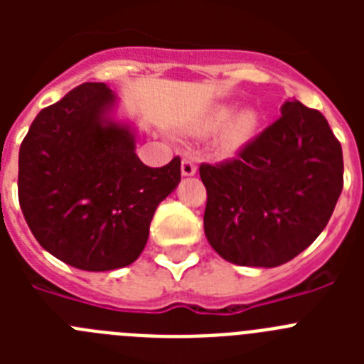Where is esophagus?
Instances as JSON below:
<instances>
[{
  "label": "esophagus",
  "instance_id": "1",
  "mask_svg": "<svg viewBox=\"0 0 364 364\" xmlns=\"http://www.w3.org/2000/svg\"><path fill=\"white\" fill-rule=\"evenodd\" d=\"M180 171H182V176H193L197 173V166L193 164V160L184 159L182 160V167H180Z\"/></svg>",
  "mask_w": 364,
  "mask_h": 364
}]
</instances>
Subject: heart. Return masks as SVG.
Masks as SVG:
<instances>
[{"label":"heart","mask_w":364,"mask_h":364,"mask_svg":"<svg viewBox=\"0 0 364 364\" xmlns=\"http://www.w3.org/2000/svg\"><path fill=\"white\" fill-rule=\"evenodd\" d=\"M260 125L259 112L253 107H242L235 111V105H217L205 117L204 129L218 131V146L226 151H237L250 144Z\"/></svg>","instance_id":"b5f03b06"}]
</instances>
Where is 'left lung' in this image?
Segmentation results:
<instances>
[{
	"mask_svg": "<svg viewBox=\"0 0 364 364\" xmlns=\"http://www.w3.org/2000/svg\"><path fill=\"white\" fill-rule=\"evenodd\" d=\"M204 233L231 264L275 268L326 228L343 191V149L326 118L290 98L239 156L202 164Z\"/></svg>",
	"mask_w": 364,
	"mask_h": 364,
	"instance_id": "left-lung-1",
	"label": "left lung"
}]
</instances>
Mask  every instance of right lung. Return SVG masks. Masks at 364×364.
I'll return each mask as SVG.
<instances>
[{
    "instance_id": "1",
    "label": "right lung",
    "mask_w": 364,
    "mask_h": 364,
    "mask_svg": "<svg viewBox=\"0 0 364 364\" xmlns=\"http://www.w3.org/2000/svg\"><path fill=\"white\" fill-rule=\"evenodd\" d=\"M118 109L105 83H83L40 111L19 147V205L32 235L85 272L133 264L180 182V159L164 167L138 159V127Z\"/></svg>"
}]
</instances>
